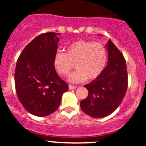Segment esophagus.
Listing matches in <instances>:
<instances>
[{
  "label": "esophagus",
  "mask_w": 146,
  "mask_h": 146,
  "mask_svg": "<svg viewBox=\"0 0 146 146\" xmlns=\"http://www.w3.org/2000/svg\"><path fill=\"white\" fill-rule=\"evenodd\" d=\"M69 90H73V89H76V88H77V87L76 86H74V85H69Z\"/></svg>",
  "instance_id": "obj_1"
}]
</instances>
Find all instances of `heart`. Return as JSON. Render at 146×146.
I'll return each mask as SVG.
<instances>
[{"mask_svg": "<svg viewBox=\"0 0 146 146\" xmlns=\"http://www.w3.org/2000/svg\"><path fill=\"white\" fill-rule=\"evenodd\" d=\"M107 60V51L102 44L79 40L68 46L66 53L57 51L54 64L57 72L63 76H68L75 64L77 70L70 75L69 80L78 83L99 77L105 68Z\"/></svg>", "mask_w": 146, "mask_h": 146, "instance_id": "1", "label": "heart"}]
</instances>
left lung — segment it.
Masks as SVG:
<instances>
[{
  "label": "left lung",
  "instance_id": "8db88e82",
  "mask_svg": "<svg viewBox=\"0 0 146 146\" xmlns=\"http://www.w3.org/2000/svg\"><path fill=\"white\" fill-rule=\"evenodd\" d=\"M107 66L100 76L84 85L88 96L80 102L82 111L93 118H103L115 111L127 90L128 76L123 55L109 39Z\"/></svg>",
  "mask_w": 146,
  "mask_h": 146
}]
</instances>
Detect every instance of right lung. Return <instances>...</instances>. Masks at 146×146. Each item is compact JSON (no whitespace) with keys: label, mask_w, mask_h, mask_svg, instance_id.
<instances>
[{"label":"right lung","mask_w":146,"mask_h":146,"mask_svg":"<svg viewBox=\"0 0 146 146\" xmlns=\"http://www.w3.org/2000/svg\"><path fill=\"white\" fill-rule=\"evenodd\" d=\"M60 33L47 32L35 37L20 54L15 84L21 104L30 114L45 117L58 108L68 86L56 73L54 64Z\"/></svg>","instance_id":"add662e5"}]
</instances>
